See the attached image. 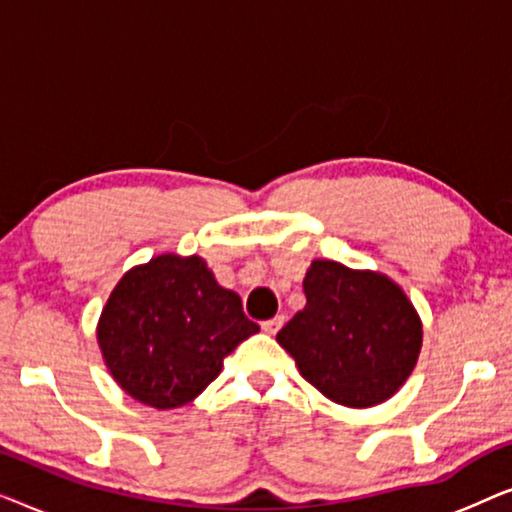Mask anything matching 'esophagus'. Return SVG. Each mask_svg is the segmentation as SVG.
Here are the masks:
<instances>
[{
	"label": "esophagus",
	"instance_id": "34e87169",
	"mask_svg": "<svg viewBox=\"0 0 512 512\" xmlns=\"http://www.w3.org/2000/svg\"><path fill=\"white\" fill-rule=\"evenodd\" d=\"M282 326H284V317H282V314H277V317H272V319L263 321V324H261L263 331H265V333H270V335H275Z\"/></svg>",
	"mask_w": 512,
	"mask_h": 512
}]
</instances>
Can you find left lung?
<instances>
[{
    "label": "left lung",
    "instance_id": "8db88e82",
    "mask_svg": "<svg viewBox=\"0 0 512 512\" xmlns=\"http://www.w3.org/2000/svg\"><path fill=\"white\" fill-rule=\"evenodd\" d=\"M303 291L305 307L277 333L300 375L349 408L394 396L422 349V321L401 286L377 272L312 261Z\"/></svg>",
    "mask_w": 512,
    "mask_h": 512
}]
</instances>
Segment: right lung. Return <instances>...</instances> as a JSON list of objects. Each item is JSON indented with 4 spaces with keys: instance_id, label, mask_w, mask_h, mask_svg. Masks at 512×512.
I'll use <instances>...</instances> for the list:
<instances>
[{
    "instance_id": "right-lung-1",
    "label": "right lung",
    "mask_w": 512,
    "mask_h": 512,
    "mask_svg": "<svg viewBox=\"0 0 512 512\" xmlns=\"http://www.w3.org/2000/svg\"><path fill=\"white\" fill-rule=\"evenodd\" d=\"M254 333L240 296L216 284L200 256L165 254L125 272L102 310L97 342L132 398L170 410L216 380L223 359Z\"/></svg>"
}]
</instances>
